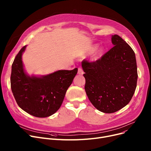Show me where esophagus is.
I'll use <instances>...</instances> for the list:
<instances>
[{"label":"esophagus","mask_w":151,"mask_h":151,"mask_svg":"<svg viewBox=\"0 0 151 151\" xmlns=\"http://www.w3.org/2000/svg\"><path fill=\"white\" fill-rule=\"evenodd\" d=\"M78 73L79 75H83V70L81 67H79L78 70Z\"/></svg>","instance_id":"34e87169"}]
</instances>
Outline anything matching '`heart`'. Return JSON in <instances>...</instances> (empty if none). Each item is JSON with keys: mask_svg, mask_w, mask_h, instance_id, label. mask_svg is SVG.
Instances as JSON below:
<instances>
[{"mask_svg": "<svg viewBox=\"0 0 151 151\" xmlns=\"http://www.w3.org/2000/svg\"><path fill=\"white\" fill-rule=\"evenodd\" d=\"M97 46H98L97 45H93L91 46L89 48V50H88V52L89 53H92L93 52H94L96 50V49L97 48ZM104 47H100V48L96 52V53H95L94 56H93V59L95 60L98 59L101 56V55H102V54L104 53Z\"/></svg>", "mask_w": 151, "mask_h": 151, "instance_id": "heart-1", "label": "heart"}]
</instances>
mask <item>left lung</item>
Instances as JSON below:
<instances>
[{
    "mask_svg": "<svg viewBox=\"0 0 151 151\" xmlns=\"http://www.w3.org/2000/svg\"><path fill=\"white\" fill-rule=\"evenodd\" d=\"M114 46L101 59L82 62L84 89L99 111L113 113L127 105L135 91L138 73L135 54L117 35L111 36Z\"/></svg>",
    "mask_w": 151,
    "mask_h": 151,
    "instance_id": "left-lung-1",
    "label": "left lung"
}]
</instances>
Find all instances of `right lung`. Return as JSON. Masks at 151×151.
<instances>
[{"label": "right lung", "mask_w": 151, "mask_h": 151, "mask_svg": "<svg viewBox=\"0 0 151 151\" xmlns=\"http://www.w3.org/2000/svg\"><path fill=\"white\" fill-rule=\"evenodd\" d=\"M26 46L22 47L12 64V91L17 104L24 111L37 117H48L60 108L78 68L58 70L40 76H30L22 60Z\"/></svg>", "instance_id": "obj_1"}]
</instances>
